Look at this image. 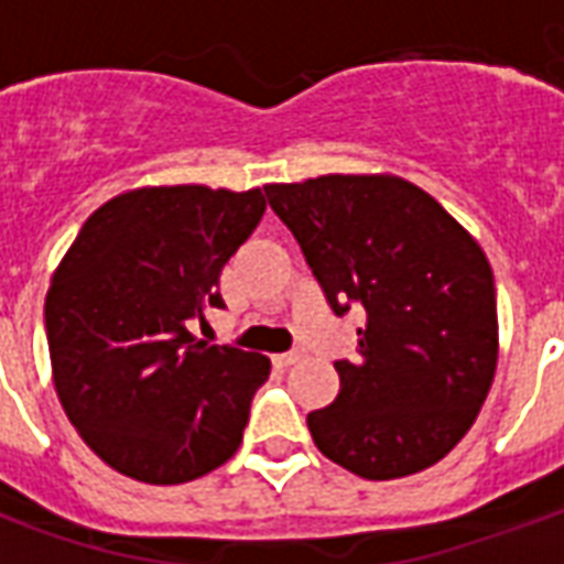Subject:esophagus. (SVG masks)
Segmentation results:
<instances>
[{"label":"esophagus","mask_w":564,"mask_h":564,"mask_svg":"<svg viewBox=\"0 0 564 564\" xmlns=\"http://www.w3.org/2000/svg\"><path fill=\"white\" fill-rule=\"evenodd\" d=\"M295 362H302V354H299V350H293V354L278 356V366H283V368L295 366Z\"/></svg>","instance_id":"esophagus-1"}]
</instances>
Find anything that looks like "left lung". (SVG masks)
I'll list each match as a JSON object with an SVG mask.
<instances>
[{
	"label": "left lung",
	"mask_w": 564,
	"mask_h": 564,
	"mask_svg": "<svg viewBox=\"0 0 564 564\" xmlns=\"http://www.w3.org/2000/svg\"><path fill=\"white\" fill-rule=\"evenodd\" d=\"M341 317L366 311L341 390L311 411L317 449L366 480L408 477L459 444L498 366L496 281L456 217L395 174H319L265 184Z\"/></svg>",
	"instance_id": "obj_1"
}]
</instances>
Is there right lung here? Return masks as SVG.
Returning <instances> with one entry per match:
<instances>
[{
  "instance_id": "add662e5",
  "label": "right lung",
  "mask_w": 564,
  "mask_h": 564,
  "mask_svg": "<svg viewBox=\"0 0 564 564\" xmlns=\"http://www.w3.org/2000/svg\"><path fill=\"white\" fill-rule=\"evenodd\" d=\"M265 214L262 189L139 186L80 226L44 299L54 390L84 444L153 486L232 459L269 356L198 341L220 271Z\"/></svg>"
}]
</instances>
